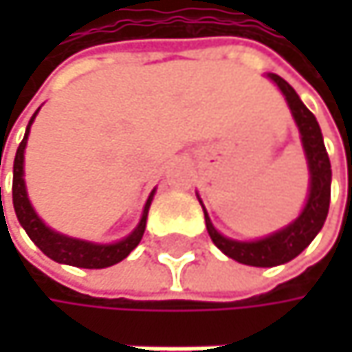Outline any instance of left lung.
<instances>
[{"mask_svg":"<svg viewBox=\"0 0 352 352\" xmlns=\"http://www.w3.org/2000/svg\"><path fill=\"white\" fill-rule=\"evenodd\" d=\"M267 77L279 87V91L283 94V98L287 102V107L294 116V122L300 130V140H302V148H304L306 163H308L310 185H308V197H306V204H304L300 216L296 220H292L287 226H283L277 232H271L263 239L234 241L216 230V226L212 224V220L204 208L201 197L197 195V199L204 208L206 228H208L212 243L226 256H230L243 265H250V267H275V265H283V263H289L292 258H296L322 230L326 216H328V206H330L332 169H330V159H328V153L324 146V138H322V130L318 126L316 116L304 106V102L300 100L296 89L285 79H281L275 73H267Z\"/></svg>","mask_w":352,"mask_h":352,"instance_id":"8db88e82","label":"left lung"}]
</instances>
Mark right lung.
Masks as SVG:
<instances>
[{
  "mask_svg": "<svg viewBox=\"0 0 352 352\" xmlns=\"http://www.w3.org/2000/svg\"><path fill=\"white\" fill-rule=\"evenodd\" d=\"M38 109H36V113H38ZM36 113L30 118V122H28L24 140L20 142V146L16 151V159H14L12 197H14V210H16L18 222L26 230V234L30 236V241L48 258H52L56 263L81 267V269H106V267H111V265L124 261L138 246L142 234H144L146 218H148V208H151V201L155 197V189L151 191V195H148V199L144 204V210H142V216H140L136 228L128 236H124L122 241L102 245V243H91V241H83V239H73V236H67L63 232L52 230L36 214V210L32 208V204H30L28 191H26V181H24V153H26L28 134H30V126L34 122Z\"/></svg>",
  "mask_w": 352,
  "mask_h": 352,
  "instance_id": "right-lung-1",
  "label": "right lung"
}]
</instances>
